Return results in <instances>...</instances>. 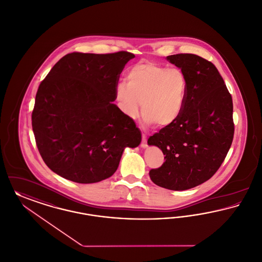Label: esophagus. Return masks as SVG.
Listing matches in <instances>:
<instances>
[{
  "instance_id": "obj_1",
  "label": "esophagus",
  "mask_w": 262,
  "mask_h": 262,
  "mask_svg": "<svg viewBox=\"0 0 262 262\" xmlns=\"http://www.w3.org/2000/svg\"><path fill=\"white\" fill-rule=\"evenodd\" d=\"M142 148H145L147 146V142H146V137L145 135H142V139H141V143H140Z\"/></svg>"
}]
</instances>
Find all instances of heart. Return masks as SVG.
Here are the masks:
<instances>
[{
  "mask_svg": "<svg viewBox=\"0 0 262 262\" xmlns=\"http://www.w3.org/2000/svg\"><path fill=\"white\" fill-rule=\"evenodd\" d=\"M188 90V79L179 68L141 61L126 74V83L117 86L120 108L129 118L139 115L140 103L144 121L159 128L168 127L181 116Z\"/></svg>",
  "mask_w": 262,
  "mask_h": 262,
  "instance_id": "b5f03b06",
  "label": "heart"
}]
</instances>
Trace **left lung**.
I'll use <instances>...</instances> for the list:
<instances>
[{
    "instance_id": "8db88e82",
    "label": "left lung",
    "mask_w": 262,
    "mask_h": 262,
    "mask_svg": "<svg viewBox=\"0 0 262 262\" xmlns=\"http://www.w3.org/2000/svg\"><path fill=\"white\" fill-rule=\"evenodd\" d=\"M188 79L184 108L179 119L147 140L159 147L165 162L149 171L154 184L187 190L209 180L230 150L234 124L232 99L212 62L191 53L166 57Z\"/></svg>"
}]
</instances>
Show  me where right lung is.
Returning a JSON list of instances; mask_svg holds the SVG:
<instances>
[{
    "mask_svg": "<svg viewBox=\"0 0 262 262\" xmlns=\"http://www.w3.org/2000/svg\"><path fill=\"white\" fill-rule=\"evenodd\" d=\"M127 51L73 52L63 56L40 83L31 114L36 146L47 166L63 178L89 184L118 169L125 147L141 134L113 102Z\"/></svg>",
    "mask_w": 262,
    "mask_h": 262,
    "instance_id": "add662e5",
    "label": "right lung"
}]
</instances>
